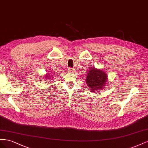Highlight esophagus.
I'll use <instances>...</instances> for the list:
<instances>
[{
  "label": "esophagus",
  "mask_w": 148,
  "mask_h": 148,
  "mask_svg": "<svg viewBox=\"0 0 148 148\" xmlns=\"http://www.w3.org/2000/svg\"><path fill=\"white\" fill-rule=\"evenodd\" d=\"M68 72H69V73H74L75 69H73V68H71V67H70V68L68 69Z\"/></svg>",
  "instance_id": "34e87169"
}]
</instances>
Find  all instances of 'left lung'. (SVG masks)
<instances>
[{
  "label": "left lung",
  "mask_w": 148,
  "mask_h": 148,
  "mask_svg": "<svg viewBox=\"0 0 148 148\" xmlns=\"http://www.w3.org/2000/svg\"><path fill=\"white\" fill-rule=\"evenodd\" d=\"M107 75L103 70L94 68L92 67L88 72L86 79L87 85L90 91L94 92L103 89L107 83Z\"/></svg>",
  "instance_id": "8db88e82"
}]
</instances>
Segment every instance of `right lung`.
Wrapping results in <instances>:
<instances>
[{"label": "right lung", "instance_id": "obj_1", "mask_svg": "<svg viewBox=\"0 0 148 148\" xmlns=\"http://www.w3.org/2000/svg\"><path fill=\"white\" fill-rule=\"evenodd\" d=\"M50 76H51V75H49V73H48L47 74H46V75L45 76V77H46V79H50V80H51V79H50Z\"/></svg>", "mask_w": 148, "mask_h": 148}]
</instances>
